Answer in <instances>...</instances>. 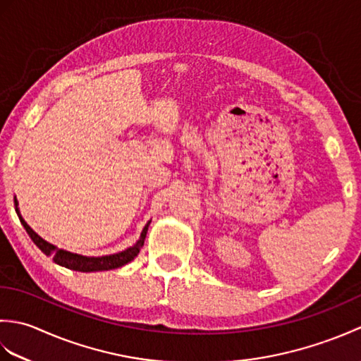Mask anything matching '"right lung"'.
Returning <instances> with one entry per match:
<instances>
[{
  "mask_svg": "<svg viewBox=\"0 0 361 361\" xmlns=\"http://www.w3.org/2000/svg\"><path fill=\"white\" fill-rule=\"evenodd\" d=\"M15 203H17V200H15ZM20 217V221L21 225L25 226L26 233L29 234L30 239H32V242L37 245L38 248H40L46 256H51L52 260L59 265L62 267H66L70 268V270H74V271H83V273H90V271H104V270H114V268H119L122 265L128 264L130 260H133L137 252H140V250L142 248L144 245V240H145V234H147V228H149V224L144 226L142 233H141V237L140 240H137L133 247L127 248L126 251L122 252H118V255H111V256H102V257H87V256H80V255H74V252H68V251H63V250H59L57 247H54V245L48 243L46 240H43L40 235H38L37 233L32 231V228H30L25 220H23V217L18 214Z\"/></svg>",
  "mask_w": 361,
  "mask_h": 361,
  "instance_id": "1",
  "label": "right lung"
}]
</instances>
